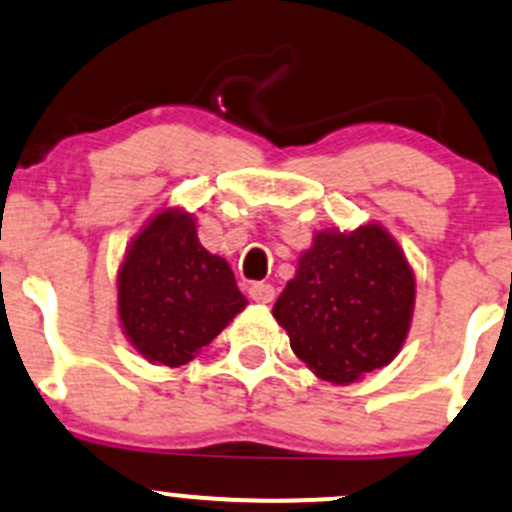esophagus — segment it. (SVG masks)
<instances>
[{
  "label": "esophagus",
  "mask_w": 512,
  "mask_h": 512,
  "mask_svg": "<svg viewBox=\"0 0 512 512\" xmlns=\"http://www.w3.org/2000/svg\"><path fill=\"white\" fill-rule=\"evenodd\" d=\"M249 295L251 300H256V303H273V298H276V288L268 286V283H254V286L249 288Z\"/></svg>",
  "instance_id": "obj_1"
}]
</instances>
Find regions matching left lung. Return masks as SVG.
<instances>
[{"label":"left lung","mask_w":512,"mask_h":512,"mask_svg":"<svg viewBox=\"0 0 512 512\" xmlns=\"http://www.w3.org/2000/svg\"><path fill=\"white\" fill-rule=\"evenodd\" d=\"M416 278L382 224L315 231L273 305L295 355L315 377L352 384L387 367L412 328Z\"/></svg>","instance_id":"obj_1"}]
</instances>
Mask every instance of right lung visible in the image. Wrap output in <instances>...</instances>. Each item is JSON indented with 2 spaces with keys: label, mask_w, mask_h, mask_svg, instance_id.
Masks as SVG:
<instances>
[{
  "label": "right lung",
  "mask_w": 512,
  "mask_h": 512,
  "mask_svg": "<svg viewBox=\"0 0 512 512\" xmlns=\"http://www.w3.org/2000/svg\"><path fill=\"white\" fill-rule=\"evenodd\" d=\"M115 283L125 337L147 362L165 367L194 360L249 303L229 263L199 244L194 214L182 207L145 221Z\"/></svg>",
  "instance_id": "right-lung-1"
}]
</instances>
